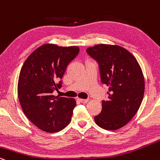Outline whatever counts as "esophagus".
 Wrapping results in <instances>:
<instances>
[{
	"mask_svg": "<svg viewBox=\"0 0 160 160\" xmlns=\"http://www.w3.org/2000/svg\"><path fill=\"white\" fill-rule=\"evenodd\" d=\"M78 101L82 103H86L88 102V99H78Z\"/></svg>",
	"mask_w": 160,
	"mask_h": 160,
	"instance_id": "34e87169",
	"label": "esophagus"
}]
</instances>
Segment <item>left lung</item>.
<instances>
[{"label": "left lung", "instance_id": "8db88e82", "mask_svg": "<svg viewBox=\"0 0 160 160\" xmlns=\"http://www.w3.org/2000/svg\"><path fill=\"white\" fill-rule=\"evenodd\" d=\"M99 63L101 82L108 87V99L94 118L101 128L116 130L134 117L142 104L144 78L139 63L129 51L117 45L98 44L87 48Z\"/></svg>", "mask_w": 160, "mask_h": 160}]
</instances>
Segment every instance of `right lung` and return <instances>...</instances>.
<instances>
[{
	"label": "right lung",
	"instance_id": "obj_1",
	"mask_svg": "<svg viewBox=\"0 0 160 160\" xmlns=\"http://www.w3.org/2000/svg\"><path fill=\"white\" fill-rule=\"evenodd\" d=\"M78 52V46L46 43L28 56L21 69L18 97L22 109L44 132H58L70 123L76 100L52 93L61 87V79L67 65Z\"/></svg>",
	"mask_w": 160,
	"mask_h": 160
}]
</instances>
